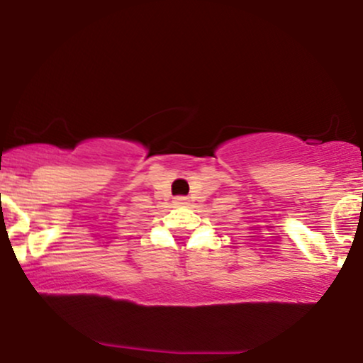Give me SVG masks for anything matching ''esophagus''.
I'll return each instance as SVG.
<instances>
[{
    "label": "esophagus",
    "instance_id": "obj_1",
    "mask_svg": "<svg viewBox=\"0 0 363 363\" xmlns=\"http://www.w3.org/2000/svg\"><path fill=\"white\" fill-rule=\"evenodd\" d=\"M174 203L179 204V206H184V204H187V197L179 196V197H176V199H174Z\"/></svg>",
    "mask_w": 363,
    "mask_h": 363
}]
</instances>
